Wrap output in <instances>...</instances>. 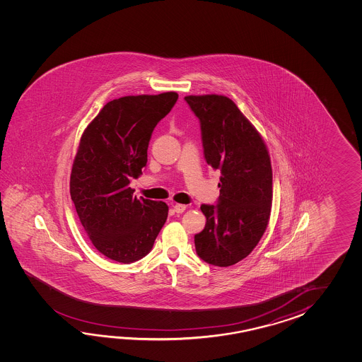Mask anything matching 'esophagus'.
<instances>
[{
	"label": "esophagus",
	"mask_w": 362,
	"mask_h": 362,
	"mask_svg": "<svg viewBox=\"0 0 362 362\" xmlns=\"http://www.w3.org/2000/svg\"><path fill=\"white\" fill-rule=\"evenodd\" d=\"M173 209H175V212H176V214H182V212H185V209H186V206H185V204L176 203V204L173 206Z\"/></svg>",
	"instance_id": "34e87169"
}]
</instances>
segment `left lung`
Wrapping results in <instances>:
<instances>
[{
	"label": "left lung",
	"mask_w": 362,
	"mask_h": 362,
	"mask_svg": "<svg viewBox=\"0 0 362 362\" xmlns=\"http://www.w3.org/2000/svg\"><path fill=\"white\" fill-rule=\"evenodd\" d=\"M199 119L204 158L221 172L217 206L202 204L204 229L194 237L197 254L230 267L257 246L269 223L273 175L267 145L237 105L225 95H187Z\"/></svg>",
	"instance_id": "obj_1"
}]
</instances>
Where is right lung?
Returning a JSON list of instances; mask_svg holds the SVG:
<instances>
[{"instance_id": "1", "label": "right lung", "mask_w": 362, "mask_h": 362, "mask_svg": "<svg viewBox=\"0 0 362 362\" xmlns=\"http://www.w3.org/2000/svg\"><path fill=\"white\" fill-rule=\"evenodd\" d=\"M176 92L110 100L85 128L74 159L69 192L93 246L108 259L137 262L154 246L168 217L164 202L133 197L156 124L177 100Z\"/></svg>"}]
</instances>
